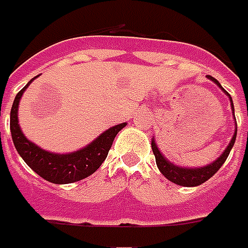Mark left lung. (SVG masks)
Returning <instances> with one entry per match:
<instances>
[{
    "label": "left lung",
    "mask_w": 248,
    "mask_h": 248,
    "mask_svg": "<svg viewBox=\"0 0 248 248\" xmlns=\"http://www.w3.org/2000/svg\"><path fill=\"white\" fill-rule=\"evenodd\" d=\"M208 78L210 81H213L216 84L218 88L223 91L225 95L230 97V102H231V108H232V112H233V115H235V108H233V103H232V97L231 95L225 91V89L221 87V84L217 81L215 77H212V76H208ZM235 122H236V119H235ZM236 133H237V127H235V131H233V136H232V140L230 141V144L228 146L224 149V152L217 157L215 161H212V163H209L206 166H202V167H194V168H191V167H181V166H176L175 163H171L170 160L167 159L166 156H163V153L160 152V149L156 145V141H155V138H152V151L153 155H155V157H156V164H157V168H159V171L164 176H166L167 179L170 182H172L175 185H179V186H185V187H194V186H200L202 185L203 182H206L208 179H210L215 173L221 168L224 163H225V160L228 157V155H230L231 149H232V146L235 144V140H236Z\"/></svg>",
    "instance_id": "1"
}]
</instances>
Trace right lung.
Returning a JSON list of instances; mask_svg holds the SVG:
<instances>
[{
    "label": "right lung",
    "mask_w": 248,
    "mask_h": 248,
    "mask_svg": "<svg viewBox=\"0 0 248 248\" xmlns=\"http://www.w3.org/2000/svg\"><path fill=\"white\" fill-rule=\"evenodd\" d=\"M36 77H33L31 81L18 92L12 106L11 133L15 148L17 149L21 159L27 163V166L47 182H51L55 185H66V183H73V182L85 179L102 166V163L107 157L108 151L114 142V138L117 137L118 133L127 124L124 122V124L112 126L106 131H103L99 137H96L88 145L75 152H48L25 137L18 124V103L21 100V96L27 87Z\"/></svg>",
    "instance_id": "1"
}]
</instances>
